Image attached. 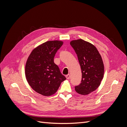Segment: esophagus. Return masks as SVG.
Segmentation results:
<instances>
[{
    "label": "esophagus",
    "instance_id": "obj_1",
    "mask_svg": "<svg viewBox=\"0 0 127 127\" xmlns=\"http://www.w3.org/2000/svg\"><path fill=\"white\" fill-rule=\"evenodd\" d=\"M66 78L67 79H69L70 78V75H69V74H68V75H67L66 76Z\"/></svg>",
    "mask_w": 127,
    "mask_h": 127
}]
</instances>
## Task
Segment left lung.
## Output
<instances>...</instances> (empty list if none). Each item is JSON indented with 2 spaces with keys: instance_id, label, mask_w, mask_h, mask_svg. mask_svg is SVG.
<instances>
[{
  "instance_id": "8db88e82",
  "label": "left lung",
  "mask_w": 127,
  "mask_h": 127,
  "mask_svg": "<svg viewBox=\"0 0 127 127\" xmlns=\"http://www.w3.org/2000/svg\"><path fill=\"white\" fill-rule=\"evenodd\" d=\"M78 57L82 71V80L75 86L77 93L87 95L98 88L103 78L104 68L101 56L92 44L82 39L70 43Z\"/></svg>"
}]
</instances>
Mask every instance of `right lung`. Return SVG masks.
<instances>
[{
    "label": "right lung",
    "instance_id": "obj_1",
    "mask_svg": "<svg viewBox=\"0 0 127 127\" xmlns=\"http://www.w3.org/2000/svg\"><path fill=\"white\" fill-rule=\"evenodd\" d=\"M63 44L60 41L46 42L34 49L27 60V81L33 90L45 96L54 94L66 79L54 63L56 53Z\"/></svg>",
    "mask_w": 127,
    "mask_h": 127
}]
</instances>
